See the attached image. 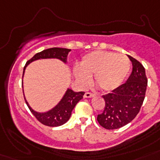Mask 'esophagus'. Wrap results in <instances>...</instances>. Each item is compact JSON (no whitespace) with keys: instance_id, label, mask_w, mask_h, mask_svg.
I'll return each mask as SVG.
<instances>
[{"instance_id":"34e87169","label":"esophagus","mask_w":160,"mask_h":160,"mask_svg":"<svg viewBox=\"0 0 160 160\" xmlns=\"http://www.w3.org/2000/svg\"><path fill=\"white\" fill-rule=\"evenodd\" d=\"M94 94H92V93H90V92H86L85 94V98H91V97H94Z\"/></svg>"}]
</instances>
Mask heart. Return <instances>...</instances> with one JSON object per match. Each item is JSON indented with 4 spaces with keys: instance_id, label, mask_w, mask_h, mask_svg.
Instances as JSON below:
<instances>
[{
    "instance_id": "obj_1",
    "label": "heart",
    "mask_w": 160,
    "mask_h": 160,
    "mask_svg": "<svg viewBox=\"0 0 160 160\" xmlns=\"http://www.w3.org/2000/svg\"><path fill=\"white\" fill-rule=\"evenodd\" d=\"M130 70L126 55L110 51H95L82 57L74 75L81 86H87L94 75L95 84L104 91H111L122 85Z\"/></svg>"
}]
</instances>
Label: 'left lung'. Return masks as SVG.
<instances>
[{
    "instance_id": "obj_1",
    "label": "left lung",
    "mask_w": 160,
    "mask_h": 160,
    "mask_svg": "<svg viewBox=\"0 0 160 160\" xmlns=\"http://www.w3.org/2000/svg\"><path fill=\"white\" fill-rule=\"evenodd\" d=\"M133 70L124 84L111 93L103 95L105 106L102 114H98L99 124L106 129H116L126 125L136 117L140 110L146 92L145 70L140 62L130 55Z\"/></svg>"
}]
</instances>
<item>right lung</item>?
I'll list each match as a JSON object with an SVG mask.
<instances>
[{
	"label": "right lung",
	"mask_w": 160,
	"mask_h": 160,
	"mask_svg": "<svg viewBox=\"0 0 160 160\" xmlns=\"http://www.w3.org/2000/svg\"><path fill=\"white\" fill-rule=\"evenodd\" d=\"M70 51L71 50L70 49L54 47V48L46 49L36 54L31 60H29L26 62V66L24 67L23 75L26 66L32 61L40 60V59H59L64 63H66L67 55ZM84 95H85V92L83 91L75 92L71 89H67L60 102L58 103L53 109H51L47 112H44V113L35 111L34 109H31V107L29 105L26 100V103L31 113L34 114V116L36 117L37 120L41 122V124H45L46 126L56 127L62 125L69 120L73 109L75 108L76 104L82 99Z\"/></svg>",
	"instance_id": "obj_1"
}]
</instances>
